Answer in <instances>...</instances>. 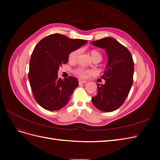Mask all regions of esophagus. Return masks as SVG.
Segmentation results:
<instances>
[{
  "mask_svg": "<svg viewBox=\"0 0 160 160\" xmlns=\"http://www.w3.org/2000/svg\"><path fill=\"white\" fill-rule=\"evenodd\" d=\"M87 83V81H84V80H79V83L81 85V84H84Z\"/></svg>",
  "mask_w": 160,
  "mask_h": 160,
  "instance_id": "esophagus-1",
  "label": "esophagus"
}]
</instances>
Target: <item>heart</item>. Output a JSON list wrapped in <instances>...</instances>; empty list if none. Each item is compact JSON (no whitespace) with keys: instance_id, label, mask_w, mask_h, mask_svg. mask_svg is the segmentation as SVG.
Segmentation results:
<instances>
[{"instance_id":"b5f03b06","label":"heart","mask_w":160,"mask_h":160,"mask_svg":"<svg viewBox=\"0 0 160 160\" xmlns=\"http://www.w3.org/2000/svg\"><path fill=\"white\" fill-rule=\"evenodd\" d=\"M90 53H91V56L92 57V59L93 60L98 59L101 61V59H102V55H101V53L98 50H95V49L91 50L90 51ZM79 50L78 49L71 51L68 56L69 61L71 62H75L77 59V58L79 57ZM73 72L75 75L79 77V78L83 79L87 77V76L88 75H91L93 72L89 69L82 68V67H79V68L74 69Z\"/></svg>"}]
</instances>
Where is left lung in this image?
Instances as JSON below:
<instances>
[{
	"mask_svg": "<svg viewBox=\"0 0 160 160\" xmlns=\"http://www.w3.org/2000/svg\"><path fill=\"white\" fill-rule=\"evenodd\" d=\"M105 49L108 62L101 78L105 83L98 85V94L91 99L96 108L104 112L118 109L124 103L133 84L134 64L132 54L126 47L111 37L91 42Z\"/></svg>",
	"mask_w": 160,
	"mask_h": 160,
	"instance_id": "8db88e82",
	"label": "left lung"
}]
</instances>
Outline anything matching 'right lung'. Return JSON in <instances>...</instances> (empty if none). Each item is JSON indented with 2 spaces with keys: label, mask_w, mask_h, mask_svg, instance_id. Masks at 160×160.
I'll list each match as a JSON object with an SVG mask.
<instances>
[{
  "label": "right lung",
  "mask_w": 160,
  "mask_h": 160,
  "mask_svg": "<svg viewBox=\"0 0 160 160\" xmlns=\"http://www.w3.org/2000/svg\"><path fill=\"white\" fill-rule=\"evenodd\" d=\"M88 42L71 39L59 33L43 38L34 49L29 62L28 79L32 94L42 108L57 111L69 102L79 82L69 76L63 80L58 77L59 67L68 62L69 53Z\"/></svg>",
  "instance_id": "add662e5"
}]
</instances>
